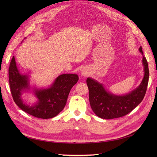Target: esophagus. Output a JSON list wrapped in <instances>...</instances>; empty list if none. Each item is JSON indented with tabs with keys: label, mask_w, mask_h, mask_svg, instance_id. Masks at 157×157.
Here are the masks:
<instances>
[{
	"label": "esophagus",
	"mask_w": 157,
	"mask_h": 157,
	"mask_svg": "<svg viewBox=\"0 0 157 157\" xmlns=\"http://www.w3.org/2000/svg\"><path fill=\"white\" fill-rule=\"evenodd\" d=\"M80 74H81L82 77H86L88 75V71L86 69H82L81 71H80Z\"/></svg>",
	"instance_id": "34e87169"
}]
</instances>
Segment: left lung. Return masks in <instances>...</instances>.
<instances>
[{
	"instance_id": "1",
	"label": "left lung",
	"mask_w": 157,
	"mask_h": 157,
	"mask_svg": "<svg viewBox=\"0 0 157 157\" xmlns=\"http://www.w3.org/2000/svg\"><path fill=\"white\" fill-rule=\"evenodd\" d=\"M139 51L143 56L144 76L139 86L130 92L124 95L114 94L105 89L102 83L92 78H87L90 106L98 117L103 119L123 117L130 113L143 100L148 84L149 72L148 63L141 46Z\"/></svg>"
}]
</instances>
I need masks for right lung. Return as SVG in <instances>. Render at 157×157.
<instances>
[{
	"mask_svg": "<svg viewBox=\"0 0 157 157\" xmlns=\"http://www.w3.org/2000/svg\"><path fill=\"white\" fill-rule=\"evenodd\" d=\"M8 74L10 91L14 102L23 111L43 119L53 118L63 110L70 90L78 80L77 74H62L58 76L48 87L31 86L30 75L20 72L14 56L11 60ZM29 91L37 98V101L32 106L27 105L22 98L23 93Z\"/></svg>",
	"mask_w": 157,
	"mask_h": 157,
	"instance_id": "1",
	"label": "right lung"
}]
</instances>
